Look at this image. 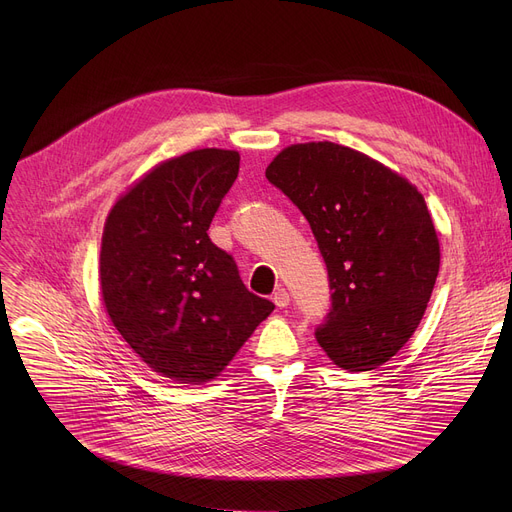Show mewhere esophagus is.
<instances>
[{
  "label": "esophagus",
  "instance_id": "1",
  "mask_svg": "<svg viewBox=\"0 0 512 512\" xmlns=\"http://www.w3.org/2000/svg\"><path fill=\"white\" fill-rule=\"evenodd\" d=\"M272 301L276 303V307H280V309H284L288 303H290V294H288V290L286 288H278L276 292H274V297H272Z\"/></svg>",
  "mask_w": 512,
  "mask_h": 512
}]
</instances>
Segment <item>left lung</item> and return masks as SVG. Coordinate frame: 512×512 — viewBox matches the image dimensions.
<instances>
[{
    "mask_svg": "<svg viewBox=\"0 0 512 512\" xmlns=\"http://www.w3.org/2000/svg\"><path fill=\"white\" fill-rule=\"evenodd\" d=\"M265 178L299 207L328 267L332 307L315 338L342 369L369 371L413 336L440 270L421 193L336 143L286 147Z\"/></svg>",
    "mask_w": 512,
    "mask_h": 512,
    "instance_id": "8db88e82",
    "label": "left lung"
}]
</instances>
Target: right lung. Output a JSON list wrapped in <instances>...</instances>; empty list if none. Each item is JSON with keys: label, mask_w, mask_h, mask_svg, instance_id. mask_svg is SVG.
<instances>
[{"label": "right lung", "mask_w": 512, "mask_h": 512, "mask_svg": "<svg viewBox=\"0 0 512 512\" xmlns=\"http://www.w3.org/2000/svg\"><path fill=\"white\" fill-rule=\"evenodd\" d=\"M236 151L168 159L107 215L99 280L112 324L153 371L180 384L213 380L274 303L240 280L207 230L238 176Z\"/></svg>", "instance_id": "add662e5"}]
</instances>
